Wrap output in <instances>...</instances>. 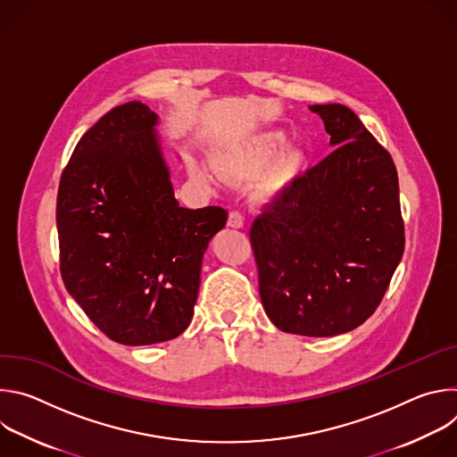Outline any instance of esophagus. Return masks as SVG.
I'll return each mask as SVG.
<instances>
[{"instance_id": "1", "label": "esophagus", "mask_w": 457, "mask_h": 457, "mask_svg": "<svg viewBox=\"0 0 457 457\" xmlns=\"http://www.w3.org/2000/svg\"><path fill=\"white\" fill-rule=\"evenodd\" d=\"M228 226L233 229H240L244 228V217L238 212H231L228 217Z\"/></svg>"}]
</instances>
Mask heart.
<instances>
[{
  "label": "heart",
  "mask_w": 457,
  "mask_h": 457,
  "mask_svg": "<svg viewBox=\"0 0 457 457\" xmlns=\"http://www.w3.org/2000/svg\"><path fill=\"white\" fill-rule=\"evenodd\" d=\"M289 136L280 128L266 129L244 141L224 146L213 157V168L224 180H251L262 170L258 179V193L270 203L282 201L293 191L307 168V154L303 148H287ZM191 175L203 184L212 182L206 166L191 162Z\"/></svg>",
  "instance_id": "heart-1"
}]
</instances>
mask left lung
<instances>
[{
	"instance_id": "obj_1",
	"label": "left lung",
	"mask_w": 457,
	"mask_h": 457,
	"mask_svg": "<svg viewBox=\"0 0 457 457\" xmlns=\"http://www.w3.org/2000/svg\"><path fill=\"white\" fill-rule=\"evenodd\" d=\"M333 154L307 170L282 201L264 208L249 238L258 291L284 333H349L379 305L403 256L398 173L358 115L312 104Z\"/></svg>"
}]
</instances>
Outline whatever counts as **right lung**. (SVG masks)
Returning <instances> with one entry per match:
<instances>
[{"instance_id":"add662e5","label":"right lung","mask_w":457,"mask_h":457,"mask_svg":"<svg viewBox=\"0 0 457 457\" xmlns=\"http://www.w3.org/2000/svg\"><path fill=\"white\" fill-rule=\"evenodd\" d=\"M157 124L139 101L110 110L78 143L57 191L64 287L122 345L186 331L203 256L228 220L219 206H179Z\"/></svg>"}]
</instances>
